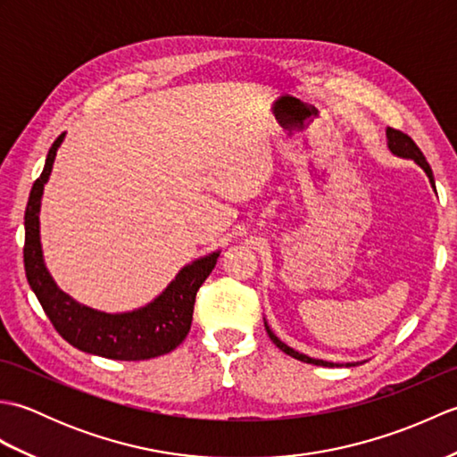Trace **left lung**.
Returning <instances> with one entry per match:
<instances>
[{"mask_svg": "<svg viewBox=\"0 0 457 457\" xmlns=\"http://www.w3.org/2000/svg\"><path fill=\"white\" fill-rule=\"evenodd\" d=\"M386 147H389V151H391L393 154H396V157H401V159H411V161H414L416 164H419V167L426 172V177H428V180H430V184H432V188H434V192H436V182H434V174H432L430 164L426 162V157L422 154V151H420L419 147H416V143L409 137V135L403 133V131H396V129H393V128H386ZM265 329H267L269 337L273 339V344L280 349V352H285L287 355L298 359V361L312 363V365H322V367H342V365H345V367H353V365H359V363H361V361H352V363H332V361H324V359H316V357L304 355V353L296 352V349H293L290 345H287L285 342H280V339L273 334V329L269 328L267 320H265Z\"/></svg>", "mask_w": 457, "mask_h": 457, "instance_id": "obj_1", "label": "left lung"}]
</instances>
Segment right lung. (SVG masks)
Wrapping results in <instances>:
<instances>
[{"label":"right lung","mask_w":457,"mask_h":457,"mask_svg":"<svg viewBox=\"0 0 457 457\" xmlns=\"http://www.w3.org/2000/svg\"><path fill=\"white\" fill-rule=\"evenodd\" d=\"M64 135L48 149L45 169L33 184L25 210V275L29 287L41 303L45 314L54 329L68 344L80 352L118 359V361H141L172 352L190 332L194 300L198 288L216 267L220 251L204 255L184 265L162 293L149 304L131 312H102V310L80 304L71 295L56 287L43 259L41 245V200L45 184L53 172L56 151Z\"/></svg>","instance_id":"right-lung-1"}]
</instances>
